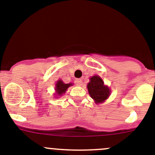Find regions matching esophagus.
Listing matches in <instances>:
<instances>
[{
	"instance_id": "34e87169",
	"label": "esophagus",
	"mask_w": 155,
	"mask_h": 155,
	"mask_svg": "<svg viewBox=\"0 0 155 155\" xmlns=\"http://www.w3.org/2000/svg\"><path fill=\"white\" fill-rule=\"evenodd\" d=\"M75 82H76V85H77V86H81L82 84V80L80 79H78L75 81Z\"/></svg>"
}]
</instances>
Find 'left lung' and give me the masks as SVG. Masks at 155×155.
<instances>
[{"instance_id": "left-lung-1", "label": "left lung", "mask_w": 155, "mask_h": 155, "mask_svg": "<svg viewBox=\"0 0 155 155\" xmlns=\"http://www.w3.org/2000/svg\"><path fill=\"white\" fill-rule=\"evenodd\" d=\"M87 87L91 97L97 104L104 102L110 95L109 87L104 85L103 79L97 75L90 78Z\"/></svg>"}]
</instances>
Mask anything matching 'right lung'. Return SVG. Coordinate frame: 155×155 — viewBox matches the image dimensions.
Masks as SVG:
<instances>
[{
    "label": "right lung",
    "mask_w": 155,
    "mask_h": 155,
    "mask_svg": "<svg viewBox=\"0 0 155 155\" xmlns=\"http://www.w3.org/2000/svg\"><path fill=\"white\" fill-rule=\"evenodd\" d=\"M72 85H73L72 83H64L63 81L59 79L57 82V83L55 84V94L58 96H61L63 94H64L65 92H66V91L68 90V87L71 86Z\"/></svg>",
    "instance_id": "right-lung-1"
}]
</instances>
